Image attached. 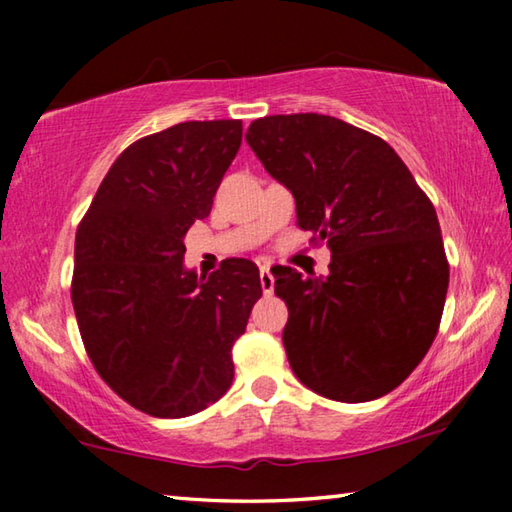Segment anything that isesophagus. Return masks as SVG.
<instances>
[{
  "label": "esophagus",
  "instance_id": "obj_1",
  "mask_svg": "<svg viewBox=\"0 0 512 512\" xmlns=\"http://www.w3.org/2000/svg\"><path fill=\"white\" fill-rule=\"evenodd\" d=\"M259 282H262L264 296H271L273 287H275V277L271 273V266H262V271H259Z\"/></svg>",
  "mask_w": 512,
  "mask_h": 512
}]
</instances>
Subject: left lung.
<instances>
[{"mask_svg":"<svg viewBox=\"0 0 512 512\" xmlns=\"http://www.w3.org/2000/svg\"><path fill=\"white\" fill-rule=\"evenodd\" d=\"M246 142L296 198L300 228L332 250L327 277L273 268L289 307L282 343L291 370L336 402L391 393L436 339L449 287L427 194L381 137L343 119H255Z\"/></svg>","mask_w":512,"mask_h":512,"instance_id":"8db88e82","label":"left lung"}]
</instances>
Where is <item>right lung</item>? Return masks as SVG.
I'll return each instance as SVG.
<instances>
[{
  "label": "right lung",
  "mask_w": 512,
  "mask_h": 512,
  "mask_svg": "<svg viewBox=\"0 0 512 512\" xmlns=\"http://www.w3.org/2000/svg\"><path fill=\"white\" fill-rule=\"evenodd\" d=\"M241 121H183L119 155L76 232L72 302L101 379L153 418H187L228 393L232 345L262 298L259 268H185V235L212 210Z\"/></svg>",
  "instance_id": "obj_1"
}]
</instances>
